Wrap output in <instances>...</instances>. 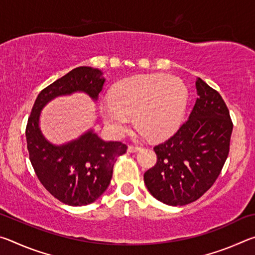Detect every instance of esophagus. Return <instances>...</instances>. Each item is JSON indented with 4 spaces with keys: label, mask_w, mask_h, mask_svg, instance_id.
<instances>
[{
    "label": "esophagus",
    "mask_w": 255,
    "mask_h": 255,
    "mask_svg": "<svg viewBox=\"0 0 255 255\" xmlns=\"http://www.w3.org/2000/svg\"><path fill=\"white\" fill-rule=\"evenodd\" d=\"M139 149H140L139 146H135V145H129L128 146V152H130V153L138 152Z\"/></svg>",
    "instance_id": "esophagus-1"
}]
</instances>
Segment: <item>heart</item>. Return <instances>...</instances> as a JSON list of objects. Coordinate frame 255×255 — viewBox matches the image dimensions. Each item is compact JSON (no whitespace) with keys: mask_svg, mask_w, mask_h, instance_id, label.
Segmentation results:
<instances>
[{"mask_svg":"<svg viewBox=\"0 0 255 255\" xmlns=\"http://www.w3.org/2000/svg\"><path fill=\"white\" fill-rule=\"evenodd\" d=\"M187 100V88L176 77L136 75L119 81L111 90L110 100L100 105V111L112 135L122 136L133 116L141 135L157 140L178 128Z\"/></svg>","mask_w":255,"mask_h":255,"instance_id":"1","label":"heart"}]
</instances>
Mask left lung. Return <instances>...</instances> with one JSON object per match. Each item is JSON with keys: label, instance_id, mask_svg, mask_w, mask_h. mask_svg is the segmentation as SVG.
<instances>
[{"label": "left lung", "instance_id": "1", "mask_svg": "<svg viewBox=\"0 0 255 255\" xmlns=\"http://www.w3.org/2000/svg\"><path fill=\"white\" fill-rule=\"evenodd\" d=\"M195 107L173 136L154 147L156 163L144 182L154 198L184 206L204 195L221 174L230 153L233 122L221 94L198 77Z\"/></svg>", "mask_w": 255, "mask_h": 255}]
</instances>
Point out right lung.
<instances>
[{"mask_svg":"<svg viewBox=\"0 0 255 255\" xmlns=\"http://www.w3.org/2000/svg\"><path fill=\"white\" fill-rule=\"evenodd\" d=\"M105 81L97 68L76 67L38 94L28 118L25 138L30 162L41 184L63 204L84 206L96 201L110 184L115 163L126 153L127 145L105 141L90 130L79 139L55 146L40 131V111L51 99L76 91L97 100Z\"/></svg>","mask_w":255,"mask_h":255,"instance_id":"add662e5","label":"right lung"}]
</instances>
